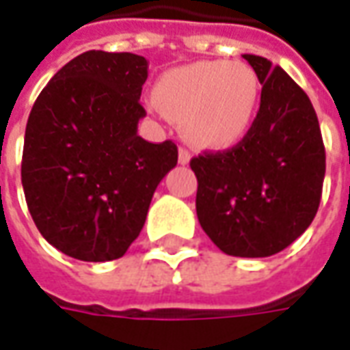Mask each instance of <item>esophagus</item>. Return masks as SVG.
<instances>
[{
    "label": "esophagus",
    "instance_id": "1",
    "mask_svg": "<svg viewBox=\"0 0 350 350\" xmlns=\"http://www.w3.org/2000/svg\"><path fill=\"white\" fill-rule=\"evenodd\" d=\"M178 161H180V165H187V163L191 161V153H189L185 147H180V151H178Z\"/></svg>",
    "mask_w": 350,
    "mask_h": 350
}]
</instances>
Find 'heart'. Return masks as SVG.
<instances>
[{
    "mask_svg": "<svg viewBox=\"0 0 350 350\" xmlns=\"http://www.w3.org/2000/svg\"><path fill=\"white\" fill-rule=\"evenodd\" d=\"M260 80L243 61H197L161 76L155 103L197 147L228 149L255 122Z\"/></svg>",
    "mask_w": 350,
    "mask_h": 350,
    "instance_id": "b5f03b06",
    "label": "heart"
}]
</instances>
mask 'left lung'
<instances>
[{"label":"left lung","mask_w":350,"mask_h":350,"mask_svg":"<svg viewBox=\"0 0 350 350\" xmlns=\"http://www.w3.org/2000/svg\"><path fill=\"white\" fill-rule=\"evenodd\" d=\"M258 76L260 107L232 149L191 159L197 218L226 255L258 258L284 251L314 220L325 149L308 95L282 66L243 55Z\"/></svg>","instance_id":"obj_1"}]
</instances>
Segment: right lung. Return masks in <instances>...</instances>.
<instances>
[{
  "mask_svg": "<svg viewBox=\"0 0 350 350\" xmlns=\"http://www.w3.org/2000/svg\"><path fill=\"white\" fill-rule=\"evenodd\" d=\"M147 61L85 51L57 72L28 116L23 187L36 228L61 253L105 262L139 235L178 147L145 142L137 122Z\"/></svg>",
  "mask_w": 350,
  "mask_h": 350,
  "instance_id": "1",
  "label": "right lung"
}]
</instances>
